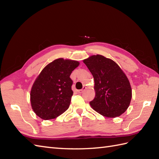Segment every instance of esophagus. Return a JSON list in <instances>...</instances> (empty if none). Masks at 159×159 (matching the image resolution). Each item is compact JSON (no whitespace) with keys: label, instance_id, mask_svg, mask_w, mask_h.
<instances>
[{"label":"esophagus","instance_id":"1","mask_svg":"<svg viewBox=\"0 0 159 159\" xmlns=\"http://www.w3.org/2000/svg\"><path fill=\"white\" fill-rule=\"evenodd\" d=\"M86 88H87V87L84 86V87H83V89H80V90L78 91V92H79V93H82L84 92V91L85 90V89H86Z\"/></svg>","mask_w":159,"mask_h":159}]
</instances>
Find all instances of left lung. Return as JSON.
<instances>
[{"label":"left lung","instance_id":"8db88e82","mask_svg":"<svg viewBox=\"0 0 159 159\" xmlns=\"http://www.w3.org/2000/svg\"><path fill=\"white\" fill-rule=\"evenodd\" d=\"M94 79L96 96L89 102L96 112L107 117L120 116L129 107L132 89L126 74L113 60L92 55L83 60Z\"/></svg>","mask_w":159,"mask_h":159}]
</instances>
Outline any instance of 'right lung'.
Segmentation results:
<instances>
[{
	"label": "right lung",
	"mask_w": 159,
	"mask_h": 159,
	"mask_svg": "<svg viewBox=\"0 0 159 159\" xmlns=\"http://www.w3.org/2000/svg\"><path fill=\"white\" fill-rule=\"evenodd\" d=\"M77 61L59 58L48 64L35 80L31 91L33 111L43 120L59 116L68 109L73 95L70 74Z\"/></svg>",
	"instance_id": "right-lung-1"
}]
</instances>
